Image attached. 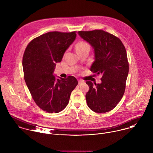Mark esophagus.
<instances>
[{
    "mask_svg": "<svg viewBox=\"0 0 153 153\" xmlns=\"http://www.w3.org/2000/svg\"><path fill=\"white\" fill-rule=\"evenodd\" d=\"M78 82H79V85H82V84H83V83H84V82L83 81V80H78Z\"/></svg>",
    "mask_w": 153,
    "mask_h": 153,
    "instance_id": "obj_1",
    "label": "esophagus"
}]
</instances>
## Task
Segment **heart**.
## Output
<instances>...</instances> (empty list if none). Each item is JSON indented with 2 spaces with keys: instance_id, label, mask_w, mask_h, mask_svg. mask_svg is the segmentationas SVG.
Returning <instances> with one entry per match:
<instances>
[{
  "instance_id": "b5f03b06",
  "label": "heart",
  "mask_w": 153,
  "mask_h": 153,
  "mask_svg": "<svg viewBox=\"0 0 153 153\" xmlns=\"http://www.w3.org/2000/svg\"><path fill=\"white\" fill-rule=\"evenodd\" d=\"M76 49L77 52L79 53H81L85 51H89L90 50V46L89 45V44L86 42V41H79L78 42L76 45Z\"/></svg>"
}]
</instances>
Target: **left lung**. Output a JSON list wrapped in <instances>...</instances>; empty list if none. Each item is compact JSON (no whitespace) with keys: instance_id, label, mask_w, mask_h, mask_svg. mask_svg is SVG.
Returning <instances> with one entry per match:
<instances>
[{"instance_id":"left-lung-1","label":"left lung","mask_w":153,"mask_h":153,"mask_svg":"<svg viewBox=\"0 0 153 153\" xmlns=\"http://www.w3.org/2000/svg\"><path fill=\"white\" fill-rule=\"evenodd\" d=\"M79 33L94 48L95 60L91 71L102 76L100 84L86 82L89 86L86 94L88 106L97 113L109 112L120 102L125 91L129 71L125 48L119 38L101 30Z\"/></svg>"}]
</instances>
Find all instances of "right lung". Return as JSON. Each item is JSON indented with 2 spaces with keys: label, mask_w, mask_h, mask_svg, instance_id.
Returning <instances> with one entry per match:
<instances>
[{
  "label": "right lung",
  "mask_w": 153,
  "mask_h": 153,
  "mask_svg": "<svg viewBox=\"0 0 153 153\" xmlns=\"http://www.w3.org/2000/svg\"><path fill=\"white\" fill-rule=\"evenodd\" d=\"M76 31H53L33 39L22 59L24 79L37 106L48 113H58L68 105L78 85L73 76L56 80L53 74L66 50L74 41Z\"/></svg>",
  "instance_id": "add662e5"
}]
</instances>
